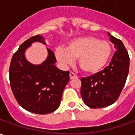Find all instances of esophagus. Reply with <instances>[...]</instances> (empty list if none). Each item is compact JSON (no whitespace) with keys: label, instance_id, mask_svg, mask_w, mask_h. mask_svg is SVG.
<instances>
[{"label":"esophagus","instance_id":"obj_1","mask_svg":"<svg viewBox=\"0 0 135 135\" xmlns=\"http://www.w3.org/2000/svg\"><path fill=\"white\" fill-rule=\"evenodd\" d=\"M69 77H70V79H74V78L77 77V76H76L75 74H74L73 72L70 71V73H69Z\"/></svg>","mask_w":135,"mask_h":135}]
</instances>
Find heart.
<instances>
[{"label":"heart","instance_id":"heart-1","mask_svg":"<svg viewBox=\"0 0 135 135\" xmlns=\"http://www.w3.org/2000/svg\"><path fill=\"white\" fill-rule=\"evenodd\" d=\"M110 44L95 37H81L71 40L66 48L58 47L55 51L56 59L63 66L71 65L78 58L79 67L85 72L94 74L102 70L110 59Z\"/></svg>","mask_w":135,"mask_h":135}]
</instances>
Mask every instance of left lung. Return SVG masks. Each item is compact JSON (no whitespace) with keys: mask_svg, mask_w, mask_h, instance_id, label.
Wrapping results in <instances>:
<instances>
[{"mask_svg":"<svg viewBox=\"0 0 135 135\" xmlns=\"http://www.w3.org/2000/svg\"><path fill=\"white\" fill-rule=\"evenodd\" d=\"M110 40L116 50L109 65L92 76L81 78V95L85 103L92 108L113 104L124 87L129 69V56L122 40L110 33Z\"/></svg>","mask_w":135,"mask_h":135,"instance_id":"8db88e82","label":"left lung"}]
</instances>
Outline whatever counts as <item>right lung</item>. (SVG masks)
Masks as SVG:
<instances>
[{
    "label": "right lung",
    "mask_w": 135,
    "mask_h": 135,
    "mask_svg": "<svg viewBox=\"0 0 135 135\" xmlns=\"http://www.w3.org/2000/svg\"><path fill=\"white\" fill-rule=\"evenodd\" d=\"M34 42L45 44L42 36H33L24 42L12 56L9 67L11 88L16 101L25 110L47 114L60 105L64 90L69 81V71L56 67L55 55L48 48V56L41 64H32L27 61L25 50Z\"/></svg>",
    "instance_id": "obj_1"
}]
</instances>
